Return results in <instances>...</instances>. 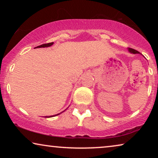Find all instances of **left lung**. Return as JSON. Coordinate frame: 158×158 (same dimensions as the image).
<instances>
[{"instance_id": "1", "label": "left lung", "mask_w": 158, "mask_h": 158, "mask_svg": "<svg viewBox=\"0 0 158 158\" xmlns=\"http://www.w3.org/2000/svg\"><path fill=\"white\" fill-rule=\"evenodd\" d=\"M128 49H129V51L130 52H131V53H134V54H137V53H139V52L138 51H137V50H135V49H132V48H128Z\"/></svg>"}]
</instances>
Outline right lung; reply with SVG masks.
I'll list each match as a JSON object with an SVG mask.
<instances>
[{
  "mask_svg": "<svg viewBox=\"0 0 158 158\" xmlns=\"http://www.w3.org/2000/svg\"><path fill=\"white\" fill-rule=\"evenodd\" d=\"M53 44V42H51V43H47V44H42V45H40V46H38V47H36L38 48V47H50V46H52V45ZM60 114H56V115H54V116H45V118H48V117H52V116H57V115H59Z\"/></svg>",
  "mask_w": 158,
  "mask_h": 158,
  "instance_id": "1",
  "label": "right lung"
}]
</instances>
